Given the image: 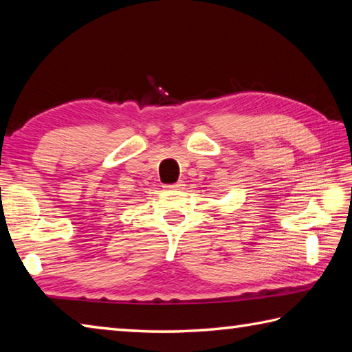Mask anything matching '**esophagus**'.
Wrapping results in <instances>:
<instances>
[{
	"instance_id": "34e87169",
	"label": "esophagus",
	"mask_w": 352,
	"mask_h": 352,
	"mask_svg": "<svg viewBox=\"0 0 352 352\" xmlns=\"http://www.w3.org/2000/svg\"><path fill=\"white\" fill-rule=\"evenodd\" d=\"M164 188L169 189V190H180L183 188V183L182 182H177L174 184H168V186H164Z\"/></svg>"
}]
</instances>
